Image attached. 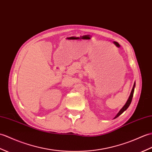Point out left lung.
<instances>
[{"mask_svg": "<svg viewBox=\"0 0 152 152\" xmlns=\"http://www.w3.org/2000/svg\"><path fill=\"white\" fill-rule=\"evenodd\" d=\"M135 82L134 83V85H133V89H132V92H131V94H130V95H129V98H128V101L126 102V104L124 105V106H123V107L121 109V110H120V111L118 113V114L116 115V116L114 118H117L118 116H119L120 115H121L123 112L124 111H125L128 108V107L129 106V105H130V104H131V102H132V98H133V93H134V89H135Z\"/></svg>", "mask_w": 152, "mask_h": 152, "instance_id": "obj_1", "label": "left lung"}]
</instances>
